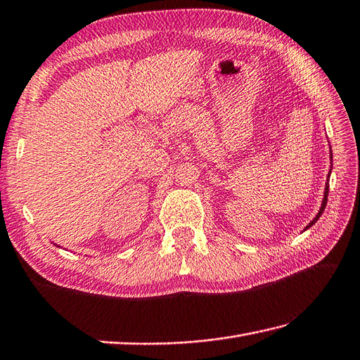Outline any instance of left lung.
<instances>
[{
    "mask_svg": "<svg viewBox=\"0 0 360 360\" xmlns=\"http://www.w3.org/2000/svg\"><path fill=\"white\" fill-rule=\"evenodd\" d=\"M333 158V156H331ZM330 173H331V170H330ZM330 173H328V176H330ZM327 199H328V181H327V186H325V193H323V199H322V205H321V210H319V213H317L316 214V218L310 222V224H308L307 225V227H305V230L307 229H310L311 227V225L317 221V219H319L321 218V214L323 213V210H325V205H327Z\"/></svg>",
    "mask_w": 360,
    "mask_h": 360,
    "instance_id": "8db88e82",
    "label": "left lung"
}]
</instances>
